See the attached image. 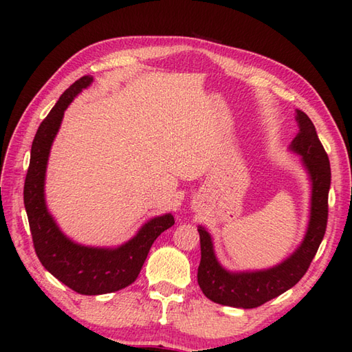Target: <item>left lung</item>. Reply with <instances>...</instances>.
Masks as SVG:
<instances>
[{
    "mask_svg": "<svg viewBox=\"0 0 352 352\" xmlns=\"http://www.w3.org/2000/svg\"><path fill=\"white\" fill-rule=\"evenodd\" d=\"M298 131L290 142L289 151L301 157L310 182L309 223L296 250L275 266L256 271H230L216 257L208 231L199 226L201 263L198 284L203 294L222 305L236 309H254L274 300L300 281L322 242L328 218V192L331 184L330 160L320 144L315 125L301 110H296Z\"/></svg>",
    "mask_w": 352,
    "mask_h": 352,
    "instance_id": "left-lung-1",
    "label": "left lung"
}]
</instances>
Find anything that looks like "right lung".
I'll use <instances>...</instances> for the list:
<instances>
[{"label": "right lung", "mask_w": 352, "mask_h": 352, "mask_svg": "<svg viewBox=\"0 0 352 352\" xmlns=\"http://www.w3.org/2000/svg\"><path fill=\"white\" fill-rule=\"evenodd\" d=\"M92 81V76H85L71 85L39 125L24 184V204L37 257L50 274L81 295L111 294L130 286L136 281L155 239L175 223L174 216L164 213L146 221L122 245L89 246L74 242L52 218L45 201V177L52 142L65 110Z\"/></svg>", "instance_id": "right-lung-1"}]
</instances>
